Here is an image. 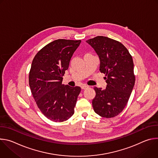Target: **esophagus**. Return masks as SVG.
<instances>
[{"mask_svg":"<svg viewBox=\"0 0 158 158\" xmlns=\"http://www.w3.org/2000/svg\"><path fill=\"white\" fill-rule=\"evenodd\" d=\"M87 87H88V86L86 85H84V84H83V85H81V89H87Z\"/></svg>","mask_w":158,"mask_h":158,"instance_id":"34e87169","label":"esophagus"}]
</instances>
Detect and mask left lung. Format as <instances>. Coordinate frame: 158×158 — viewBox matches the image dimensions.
Returning a JSON list of instances; mask_svg holds the SVG:
<instances>
[{
	"instance_id": "1",
	"label": "left lung",
	"mask_w": 158,
	"mask_h": 158,
	"mask_svg": "<svg viewBox=\"0 0 158 158\" xmlns=\"http://www.w3.org/2000/svg\"><path fill=\"white\" fill-rule=\"evenodd\" d=\"M86 42L100 59L99 70L106 75L105 89L94 87L93 109L101 117L118 116L126 106L135 83L134 63L126 48L120 42L104 36H97Z\"/></svg>"
}]
</instances>
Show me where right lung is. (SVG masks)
Returning a JSON list of instances; mask_svg holds the SVG:
<instances>
[{
	"instance_id": "right-lung-1",
	"label": "right lung",
	"mask_w": 158,
	"mask_h": 158,
	"mask_svg": "<svg viewBox=\"0 0 158 158\" xmlns=\"http://www.w3.org/2000/svg\"><path fill=\"white\" fill-rule=\"evenodd\" d=\"M81 42L54 40L41 49L32 60L29 76L31 93L42 113L52 121H65L74 113L81 89L65 85L62 81Z\"/></svg>"
}]
</instances>
